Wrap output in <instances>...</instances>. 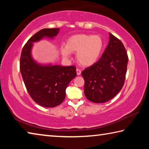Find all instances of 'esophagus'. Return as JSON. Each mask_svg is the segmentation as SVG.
<instances>
[{
    "label": "esophagus",
    "mask_w": 149,
    "mask_h": 149,
    "mask_svg": "<svg viewBox=\"0 0 149 149\" xmlns=\"http://www.w3.org/2000/svg\"><path fill=\"white\" fill-rule=\"evenodd\" d=\"M76 72H77V75H79L81 74V71L79 69H77L76 70Z\"/></svg>",
    "instance_id": "obj_1"
}]
</instances>
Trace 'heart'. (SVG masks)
I'll return each instance as SVG.
<instances>
[{
  "label": "heart",
  "mask_w": 149,
  "mask_h": 149,
  "mask_svg": "<svg viewBox=\"0 0 149 149\" xmlns=\"http://www.w3.org/2000/svg\"><path fill=\"white\" fill-rule=\"evenodd\" d=\"M104 47V41L99 35L77 34L67 39L65 47L61 48L64 58H69L70 52H77L76 60L82 66H91L97 61Z\"/></svg>",
  "instance_id": "1"
}]
</instances>
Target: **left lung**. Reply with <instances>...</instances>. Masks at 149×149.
I'll return each mask as SVG.
<instances>
[{
	"label": "left lung",
	"instance_id": "obj_1",
	"mask_svg": "<svg viewBox=\"0 0 149 149\" xmlns=\"http://www.w3.org/2000/svg\"><path fill=\"white\" fill-rule=\"evenodd\" d=\"M127 62L123 43L109 33V42L101 58L81 72L87 99L95 103H104L113 99L124 84Z\"/></svg>",
	"mask_w": 149,
	"mask_h": 149
}]
</instances>
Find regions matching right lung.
Masks as SVG:
<instances>
[{
  "instance_id": "1",
  "label": "right lung",
  "mask_w": 149,
  "mask_h": 149,
  "mask_svg": "<svg viewBox=\"0 0 149 149\" xmlns=\"http://www.w3.org/2000/svg\"><path fill=\"white\" fill-rule=\"evenodd\" d=\"M59 30L45 28L36 33L24 45L20 57V72L27 92L35 102L45 108L55 107L64 101L65 89L77 74L74 65L41 64L33 58V42L46 37L53 39Z\"/></svg>"
}]
</instances>
